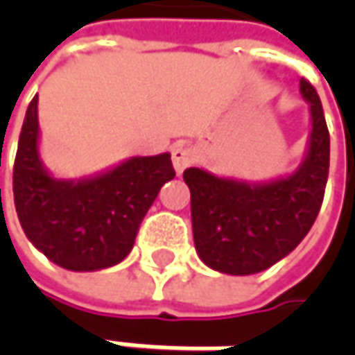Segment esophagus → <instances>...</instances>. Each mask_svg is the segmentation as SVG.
<instances>
[{"mask_svg": "<svg viewBox=\"0 0 355 355\" xmlns=\"http://www.w3.org/2000/svg\"><path fill=\"white\" fill-rule=\"evenodd\" d=\"M193 159H196V150L189 146H175L171 150V164L175 173H184L185 168L193 164Z\"/></svg>", "mask_w": 355, "mask_h": 355, "instance_id": "esophagus-1", "label": "esophagus"}]
</instances>
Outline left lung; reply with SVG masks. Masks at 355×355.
<instances>
[{
  "instance_id": "1",
  "label": "left lung",
  "mask_w": 355,
  "mask_h": 355,
  "mask_svg": "<svg viewBox=\"0 0 355 355\" xmlns=\"http://www.w3.org/2000/svg\"><path fill=\"white\" fill-rule=\"evenodd\" d=\"M308 103L306 156L288 175L268 182L221 178L187 168L191 227L199 259L233 277H247L279 263L306 237L320 211L330 168V134L314 87L300 78Z\"/></svg>"
}]
</instances>
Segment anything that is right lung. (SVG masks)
Segmentation results:
<instances>
[{
    "label": "right lung",
    "mask_w": 355,
    "mask_h": 355,
    "mask_svg": "<svg viewBox=\"0 0 355 355\" xmlns=\"http://www.w3.org/2000/svg\"><path fill=\"white\" fill-rule=\"evenodd\" d=\"M35 96L13 166L19 223L35 249L75 272L103 270L126 259L144 215L175 171L168 152L136 156L80 180L55 178L39 154Z\"/></svg>",
    "instance_id": "right-lung-1"
}]
</instances>
